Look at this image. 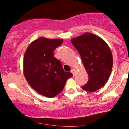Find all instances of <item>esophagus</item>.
<instances>
[{
    "label": "esophagus",
    "mask_w": 129,
    "mask_h": 129,
    "mask_svg": "<svg viewBox=\"0 0 129 129\" xmlns=\"http://www.w3.org/2000/svg\"><path fill=\"white\" fill-rule=\"evenodd\" d=\"M71 73H72V74L74 75V76H75V70L74 69H72V70H71Z\"/></svg>",
    "instance_id": "34e87169"
}]
</instances>
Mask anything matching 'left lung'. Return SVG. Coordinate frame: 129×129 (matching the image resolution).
I'll return each mask as SVG.
<instances>
[{"label": "left lung", "instance_id": "8db88e82", "mask_svg": "<svg viewBox=\"0 0 129 129\" xmlns=\"http://www.w3.org/2000/svg\"><path fill=\"white\" fill-rule=\"evenodd\" d=\"M81 57L89 75V80L82 87L95 92L106 84L113 65L112 52L104 40L94 34L85 33L71 40Z\"/></svg>", "mask_w": 129, "mask_h": 129}]
</instances>
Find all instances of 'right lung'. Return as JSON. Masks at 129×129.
<instances>
[{
    "label": "right lung",
    "mask_w": 129,
    "mask_h": 129,
    "mask_svg": "<svg viewBox=\"0 0 129 129\" xmlns=\"http://www.w3.org/2000/svg\"><path fill=\"white\" fill-rule=\"evenodd\" d=\"M62 39L41 37L28 47L24 55V75L31 87L39 93L53 97L60 93L72 74L65 72L54 51Z\"/></svg>",
    "instance_id": "right-lung-1"
}]
</instances>
